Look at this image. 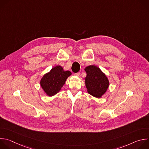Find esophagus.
Wrapping results in <instances>:
<instances>
[{
  "label": "esophagus",
  "mask_w": 149,
  "mask_h": 149,
  "mask_svg": "<svg viewBox=\"0 0 149 149\" xmlns=\"http://www.w3.org/2000/svg\"><path fill=\"white\" fill-rule=\"evenodd\" d=\"M75 75H76V76H77V77H79V76H80V73H79V72L75 73Z\"/></svg>",
  "instance_id": "obj_1"
}]
</instances>
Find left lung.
<instances>
[{"label":"left lung","mask_w":149,"mask_h":149,"mask_svg":"<svg viewBox=\"0 0 149 149\" xmlns=\"http://www.w3.org/2000/svg\"><path fill=\"white\" fill-rule=\"evenodd\" d=\"M87 72L86 86L88 93L94 97L100 98L107 91L109 81L101 70L95 66L90 65L85 68Z\"/></svg>","instance_id":"obj_1"}]
</instances>
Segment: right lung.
<instances>
[{
	"label": "right lung",
	"mask_w": 149,
	"mask_h": 149,
	"mask_svg": "<svg viewBox=\"0 0 149 149\" xmlns=\"http://www.w3.org/2000/svg\"><path fill=\"white\" fill-rule=\"evenodd\" d=\"M71 75L70 71H65L61 66H56L42 77L40 86L48 95H54L61 90L66 79Z\"/></svg>",
	"instance_id": "right-lung-1"
}]
</instances>
